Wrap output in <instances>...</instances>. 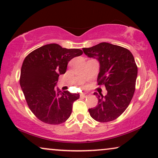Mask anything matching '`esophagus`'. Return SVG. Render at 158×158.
<instances>
[{"instance_id": "34e87169", "label": "esophagus", "mask_w": 158, "mask_h": 158, "mask_svg": "<svg viewBox=\"0 0 158 158\" xmlns=\"http://www.w3.org/2000/svg\"><path fill=\"white\" fill-rule=\"evenodd\" d=\"M89 96H90V94H89V93H87V92H85V93H82V94H81V97L85 98V97H89Z\"/></svg>"}]
</instances>
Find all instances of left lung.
<instances>
[{
    "instance_id": "8db88e82",
    "label": "left lung",
    "mask_w": 158,
    "mask_h": 158,
    "mask_svg": "<svg viewBox=\"0 0 158 158\" xmlns=\"http://www.w3.org/2000/svg\"><path fill=\"white\" fill-rule=\"evenodd\" d=\"M83 51L86 56L99 61L97 83L107 91L104 97L94 94L98 104L89 110L90 115L100 123L112 121L123 113L134 96L138 72L134 57L128 49L105 42L83 48Z\"/></svg>"
}]
</instances>
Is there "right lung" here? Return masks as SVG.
Wrapping results in <instances>:
<instances>
[{"mask_svg":"<svg viewBox=\"0 0 158 158\" xmlns=\"http://www.w3.org/2000/svg\"><path fill=\"white\" fill-rule=\"evenodd\" d=\"M83 54L78 48L67 49L47 44L30 53L21 68L19 83L24 98L37 118L47 124L63 123L70 116L79 94L61 92L55 88L72 59Z\"/></svg>","mask_w":158,"mask_h":158,"instance_id":"obj_1","label":"right lung"}]
</instances>
